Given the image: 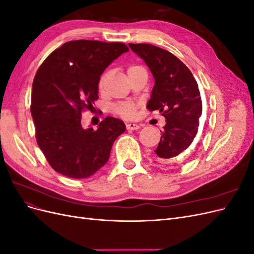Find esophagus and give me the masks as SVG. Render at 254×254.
<instances>
[{
    "instance_id": "esophagus-1",
    "label": "esophagus",
    "mask_w": 254,
    "mask_h": 254,
    "mask_svg": "<svg viewBox=\"0 0 254 254\" xmlns=\"http://www.w3.org/2000/svg\"><path fill=\"white\" fill-rule=\"evenodd\" d=\"M126 128L128 130H137L141 128V126L137 124H133V123H128V124H126Z\"/></svg>"
}]
</instances>
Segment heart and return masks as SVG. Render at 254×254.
<instances>
[{
  "label": "heart",
  "mask_w": 254,
  "mask_h": 254,
  "mask_svg": "<svg viewBox=\"0 0 254 254\" xmlns=\"http://www.w3.org/2000/svg\"><path fill=\"white\" fill-rule=\"evenodd\" d=\"M135 67H137V66L136 65L129 66L127 70V73L134 70ZM108 77H109L108 72H104L101 75V77H99V79H98V84H97L98 90L102 91L105 88V84H106V81H107V79H108ZM136 109H137V106L132 102H122L113 107L114 113H117L123 119H132L136 113Z\"/></svg>",
  "instance_id": "b5f03b06"
}]
</instances>
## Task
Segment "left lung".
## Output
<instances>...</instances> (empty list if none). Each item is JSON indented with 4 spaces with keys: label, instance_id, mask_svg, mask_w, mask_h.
<instances>
[{
    "label": "left lung",
    "instance_id": "obj_1",
    "mask_svg": "<svg viewBox=\"0 0 254 254\" xmlns=\"http://www.w3.org/2000/svg\"><path fill=\"white\" fill-rule=\"evenodd\" d=\"M155 77L149 111L158 110L166 120L155 150L159 162H170L189 148L198 131L202 102L193 74L171 52L148 43H129Z\"/></svg>",
    "mask_w": 254,
    "mask_h": 254
}]
</instances>
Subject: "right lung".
<instances>
[{"instance_id": "obj_1", "label": "right lung", "mask_w": 254, "mask_h": 254, "mask_svg": "<svg viewBox=\"0 0 254 254\" xmlns=\"http://www.w3.org/2000/svg\"><path fill=\"white\" fill-rule=\"evenodd\" d=\"M122 42L74 40L52 52L33 81L30 113L37 144L54 171L75 179L94 175L125 131L121 120L107 117L96 130L81 127V115L98 99V79L123 53Z\"/></svg>"}]
</instances>
